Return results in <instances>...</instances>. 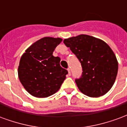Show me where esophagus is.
Masks as SVG:
<instances>
[{
	"label": "esophagus",
	"mask_w": 127,
	"mask_h": 127,
	"mask_svg": "<svg viewBox=\"0 0 127 127\" xmlns=\"http://www.w3.org/2000/svg\"><path fill=\"white\" fill-rule=\"evenodd\" d=\"M67 71H68V74H69V75L71 74V72H70V69L69 68V67L67 68Z\"/></svg>",
	"instance_id": "esophagus-1"
}]
</instances>
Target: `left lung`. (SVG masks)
<instances>
[{"instance_id":"8db88e82","label":"left lung","mask_w":127,"mask_h":127,"mask_svg":"<svg viewBox=\"0 0 127 127\" xmlns=\"http://www.w3.org/2000/svg\"><path fill=\"white\" fill-rule=\"evenodd\" d=\"M81 64V76L75 79L79 90L91 97L110 91L118 73V62L111 48L101 40L81 34L64 40Z\"/></svg>"}]
</instances>
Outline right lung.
<instances>
[{"instance_id":"obj_1","label":"right lung","mask_w":127,"mask_h":127,"mask_svg":"<svg viewBox=\"0 0 127 127\" xmlns=\"http://www.w3.org/2000/svg\"><path fill=\"white\" fill-rule=\"evenodd\" d=\"M62 41L60 38H42L31 45L20 59L19 80L34 97L43 98L53 95L68 74L67 70L61 67L60 57L53 55Z\"/></svg>"}]
</instances>
